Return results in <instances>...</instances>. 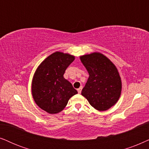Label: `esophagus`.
Here are the masks:
<instances>
[{"label": "esophagus", "mask_w": 149, "mask_h": 149, "mask_svg": "<svg viewBox=\"0 0 149 149\" xmlns=\"http://www.w3.org/2000/svg\"><path fill=\"white\" fill-rule=\"evenodd\" d=\"M82 86H80V88H78V93H81V91H82Z\"/></svg>", "instance_id": "34e87169"}]
</instances>
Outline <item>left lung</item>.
Listing matches in <instances>:
<instances>
[{
    "instance_id": "8db88e82",
    "label": "left lung",
    "mask_w": 149,
    "mask_h": 149,
    "mask_svg": "<svg viewBox=\"0 0 149 149\" xmlns=\"http://www.w3.org/2000/svg\"><path fill=\"white\" fill-rule=\"evenodd\" d=\"M80 58L89 74L81 94L96 110H108L116 104L121 94V78L117 68L100 52L83 55Z\"/></svg>"
}]
</instances>
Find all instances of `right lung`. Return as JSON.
Masks as SVG:
<instances>
[{"label":"right lung","mask_w":149,"mask_h":149,"mask_svg":"<svg viewBox=\"0 0 149 149\" xmlns=\"http://www.w3.org/2000/svg\"><path fill=\"white\" fill-rule=\"evenodd\" d=\"M74 59L73 55L56 52L43 61L35 71L32 80V95L37 106L47 113L61 112L69 99L78 93L63 76Z\"/></svg>","instance_id":"obj_1"}]
</instances>
